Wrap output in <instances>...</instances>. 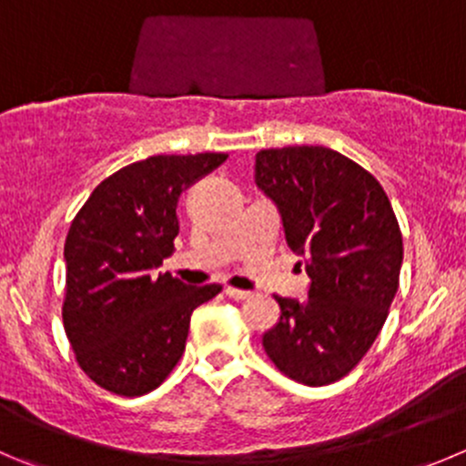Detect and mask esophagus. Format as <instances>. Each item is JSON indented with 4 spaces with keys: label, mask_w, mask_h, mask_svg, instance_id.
<instances>
[{
    "label": "esophagus",
    "mask_w": 466,
    "mask_h": 466,
    "mask_svg": "<svg viewBox=\"0 0 466 466\" xmlns=\"http://www.w3.org/2000/svg\"><path fill=\"white\" fill-rule=\"evenodd\" d=\"M225 294H228L229 299H234V301L250 299V292H246V289H237V287H225Z\"/></svg>",
    "instance_id": "1"
}]
</instances>
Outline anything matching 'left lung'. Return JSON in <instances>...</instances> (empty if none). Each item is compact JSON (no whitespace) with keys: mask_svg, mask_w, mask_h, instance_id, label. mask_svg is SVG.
Masks as SVG:
<instances>
[{"mask_svg":"<svg viewBox=\"0 0 466 466\" xmlns=\"http://www.w3.org/2000/svg\"><path fill=\"white\" fill-rule=\"evenodd\" d=\"M255 181L312 280L301 303L273 294L280 319L262 347L289 380L333 384L368 354L398 292L402 232L390 199L368 169L317 145L262 149Z\"/></svg>","mask_w":466,"mask_h":466,"instance_id":"obj_1","label":"left lung"}]
</instances>
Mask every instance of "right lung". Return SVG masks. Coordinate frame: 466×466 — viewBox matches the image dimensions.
<instances>
[{"mask_svg": "<svg viewBox=\"0 0 466 466\" xmlns=\"http://www.w3.org/2000/svg\"><path fill=\"white\" fill-rule=\"evenodd\" d=\"M228 154H160L96 186L64 243V329L85 375L110 393L154 390L184 354L190 315L223 287L156 273L174 253L177 202Z\"/></svg>", "mask_w": 466, "mask_h": 466, "instance_id": "obj_1", "label": "right lung"}]
</instances>
